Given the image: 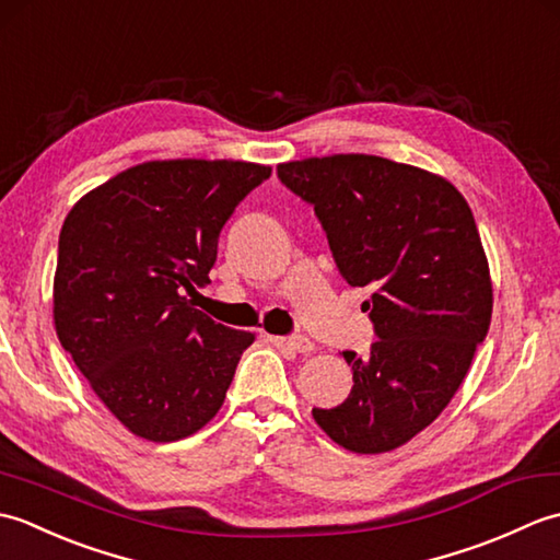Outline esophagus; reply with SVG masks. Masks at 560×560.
Returning a JSON list of instances; mask_svg holds the SVG:
<instances>
[{"label":"esophagus","instance_id":"esophagus-1","mask_svg":"<svg viewBox=\"0 0 560 560\" xmlns=\"http://www.w3.org/2000/svg\"><path fill=\"white\" fill-rule=\"evenodd\" d=\"M271 341L277 343V347H287L295 353H311L313 351V341L305 339V337H271Z\"/></svg>","mask_w":560,"mask_h":560}]
</instances>
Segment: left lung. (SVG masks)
Here are the masks:
<instances>
[{
	"mask_svg": "<svg viewBox=\"0 0 560 560\" xmlns=\"http://www.w3.org/2000/svg\"><path fill=\"white\" fill-rule=\"evenodd\" d=\"M279 180L315 207L341 277L373 287L377 341L343 351L351 395L313 409L359 455L389 452L431 425L467 375L493 311L477 221L445 177L368 153L281 163Z\"/></svg>",
	"mask_w": 560,
	"mask_h": 560,
	"instance_id": "1",
	"label": "left lung"
}]
</instances>
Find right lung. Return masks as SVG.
<instances>
[{
  "label": "right lung",
  "mask_w": 560,
  "mask_h": 560,
  "mask_svg": "<svg viewBox=\"0 0 560 560\" xmlns=\"http://www.w3.org/2000/svg\"><path fill=\"white\" fill-rule=\"evenodd\" d=\"M271 175L245 161L139 163L83 195L57 247L59 343L127 431L173 443L207 425L255 335L185 291L209 283L219 233Z\"/></svg>",
  "instance_id": "add662e5"
}]
</instances>
